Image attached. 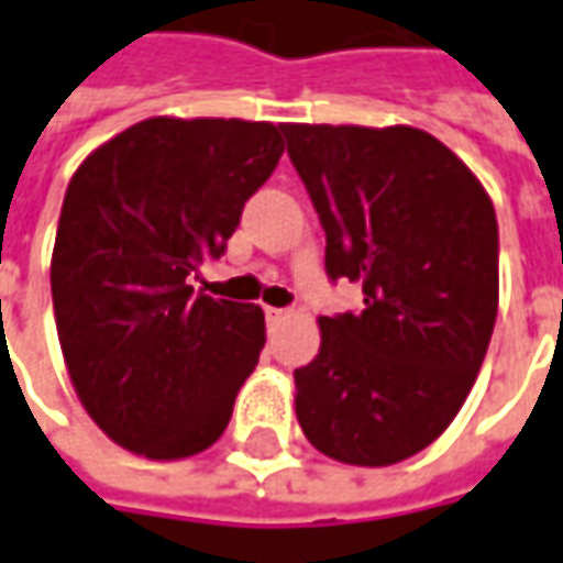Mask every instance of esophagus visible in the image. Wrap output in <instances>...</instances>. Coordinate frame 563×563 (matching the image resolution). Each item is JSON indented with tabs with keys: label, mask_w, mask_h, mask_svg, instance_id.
<instances>
[{
	"label": "esophagus",
	"mask_w": 563,
	"mask_h": 563,
	"mask_svg": "<svg viewBox=\"0 0 563 563\" xmlns=\"http://www.w3.org/2000/svg\"><path fill=\"white\" fill-rule=\"evenodd\" d=\"M286 317H289V311H286V308H271V305L265 308L267 323H280V320H286Z\"/></svg>",
	"instance_id": "34e87169"
}]
</instances>
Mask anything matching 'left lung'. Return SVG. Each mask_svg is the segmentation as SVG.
<instances>
[{
	"label": "left lung",
	"instance_id": "left-lung-1",
	"mask_svg": "<svg viewBox=\"0 0 563 563\" xmlns=\"http://www.w3.org/2000/svg\"><path fill=\"white\" fill-rule=\"evenodd\" d=\"M327 231V274L363 286L357 313L320 317L296 369L305 438L347 465H394L438 441L472 391L499 308L487 190L412 125L283 122Z\"/></svg>",
	"mask_w": 563,
	"mask_h": 563
}]
</instances>
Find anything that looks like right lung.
<instances>
[{
	"label": "right lung",
	"instance_id": "add662e5",
	"mask_svg": "<svg viewBox=\"0 0 563 563\" xmlns=\"http://www.w3.org/2000/svg\"><path fill=\"white\" fill-rule=\"evenodd\" d=\"M283 156L274 122L153 117L86 156L64 194L52 301L67 373L110 441L147 459L221 438L265 347L258 305L194 292Z\"/></svg>",
	"mask_w": 563,
	"mask_h": 563
}]
</instances>
